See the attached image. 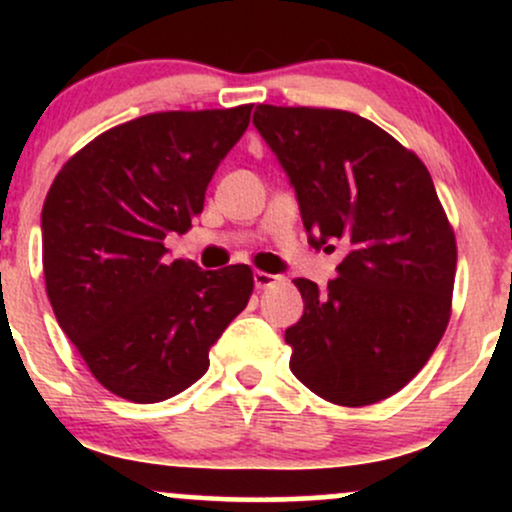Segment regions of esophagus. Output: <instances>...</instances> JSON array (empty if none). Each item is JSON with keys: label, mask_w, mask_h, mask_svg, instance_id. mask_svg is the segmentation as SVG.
Here are the masks:
<instances>
[{"label": "esophagus", "mask_w": 512, "mask_h": 512, "mask_svg": "<svg viewBox=\"0 0 512 512\" xmlns=\"http://www.w3.org/2000/svg\"><path fill=\"white\" fill-rule=\"evenodd\" d=\"M252 281H255L257 289H267V286H272V284H276V281H279V276L260 272V269H257V272L252 274Z\"/></svg>", "instance_id": "34e87169"}]
</instances>
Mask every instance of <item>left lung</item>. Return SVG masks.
I'll use <instances>...</instances> for the list:
<instances>
[{"mask_svg":"<svg viewBox=\"0 0 512 512\" xmlns=\"http://www.w3.org/2000/svg\"><path fill=\"white\" fill-rule=\"evenodd\" d=\"M252 125L296 190L313 248L346 255L320 289L296 279L291 370L342 407L387 399L426 366L450 320L457 248L419 156L346 110L257 105Z\"/></svg>","mask_w":512,"mask_h":512,"instance_id":"left-lung-1","label":"left lung"}]
</instances>
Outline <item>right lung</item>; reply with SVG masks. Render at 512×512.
I'll list each match as a JSON object with an SVG mask.
<instances>
[{
	"label": "right lung",
	"instance_id": "1",
	"mask_svg": "<svg viewBox=\"0 0 512 512\" xmlns=\"http://www.w3.org/2000/svg\"><path fill=\"white\" fill-rule=\"evenodd\" d=\"M252 105L170 110L117 125L69 158L43 204V272L57 322L93 378L154 404L197 383L250 301L248 264L166 260L168 233L202 214Z\"/></svg>",
	"mask_w": 512,
	"mask_h": 512
}]
</instances>
